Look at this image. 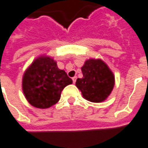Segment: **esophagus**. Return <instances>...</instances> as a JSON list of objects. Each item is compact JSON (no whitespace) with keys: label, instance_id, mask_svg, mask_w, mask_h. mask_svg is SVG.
Instances as JSON below:
<instances>
[{"label":"esophagus","instance_id":"esophagus-1","mask_svg":"<svg viewBox=\"0 0 148 148\" xmlns=\"http://www.w3.org/2000/svg\"><path fill=\"white\" fill-rule=\"evenodd\" d=\"M76 76H74V77H72V81H73V83H74V84L76 83Z\"/></svg>","mask_w":148,"mask_h":148}]
</instances>
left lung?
I'll return each mask as SVG.
<instances>
[{
  "mask_svg": "<svg viewBox=\"0 0 148 148\" xmlns=\"http://www.w3.org/2000/svg\"><path fill=\"white\" fill-rule=\"evenodd\" d=\"M82 78L76 80V86L84 99L91 102H102L110 95L115 77L111 69L101 59H89L81 68Z\"/></svg>",
  "mask_w": 148,
  "mask_h": 148,
  "instance_id": "8db88e82",
  "label": "left lung"
}]
</instances>
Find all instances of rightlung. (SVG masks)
<instances>
[{"mask_svg": "<svg viewBox=\"0 0 148 148\" xmlns=\"http://www.w3.org/2000/svg\"><path fill=\"white\" fill-rule=\"evenodd\" d=\"M72 84L64 70L58 68L56 61L46 55L37 57L23 74L22 91L31 106L47 109L60 101L61 92Z\"/></svg>", "mask_w": 148, "mask_h": 148, "instance_id": "right-lung-1", "label": "right lung"}]
</instances>
